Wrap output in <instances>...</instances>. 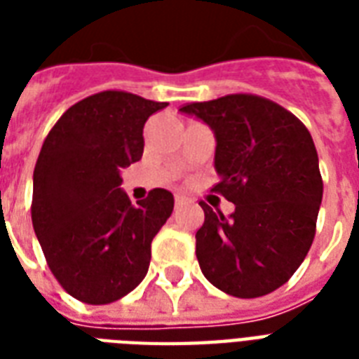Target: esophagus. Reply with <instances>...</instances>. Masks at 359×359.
Masks as SVG:
<instances>
[{
    "mask_svg": "<svg viewBox=\"0 0 359 359\" xmlns=\"http://www.w3.org/2000/svg\"><path fill=\"white\" fill-rule=\"evenodd\" d=\"M182 203H186V197L184 196H175V205H177V207H180Z\"/></svg>",
    "mask_w": 359,
    "mask_h": 359,
    "instance_id": "1",
    "label": "esophagus"
}]
</instances>
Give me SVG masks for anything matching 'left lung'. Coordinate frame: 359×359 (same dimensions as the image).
<instances>
[{
    "label": "left lung",
    "mask_w": 359,
    "mask_h": 359,
    "mask_svg": "<svg viewBox=\"0 0 359 359\" xmlns=\"http://www.w3.org/2000/svg\"><path fill=\"white\" fill-rule=\"evenodd\" d=\"M214 130L212 191L235 203L224 216L199 203L205 222L196 255L205 278L236 298L287 283L311 248L323 201L313 137L296 115L268 98L236 93L180 108Z\"/></svg>",
    "instance_id": "obj_1"
}]
</instances>
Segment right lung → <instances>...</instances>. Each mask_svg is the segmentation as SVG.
<instances>
[{"label":"right lung","instance_id":"add662e5","mask_svg":"<svg viewBox=\"0 0 359 359\" xmlns=\"http://www.w3.org/2000/svg\"><path fill=\"white\" fill-rule=\"evenodd\" d=\"M168 106L102 91L70 106L48 132L33 171V229L59 285L91 306L134 290L151 242L173 212V194L154 188L132 205L121 169L141 160L143 126Z\"/></svg>","mask_w":359,"mask_h":359}]
</instances>
